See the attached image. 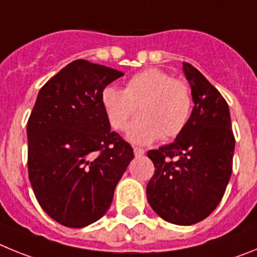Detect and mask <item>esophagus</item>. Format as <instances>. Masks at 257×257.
I'll return each mask as SVG.
<instances>
[{"mask_svg":"<svg viewBox=\"0 0 257 257\" xmlns=\"http://www.w3.org/2000/svg\"><path fill=\"white\" fill-rule=\"evenodd\" d=\"M144 153H145L144 149L138 148V147H135V148H134V154H135V157H140V156H143Z\"/></svg>","mask_w":257,"mask_h":257,"instance_id":"1","label":"esophagus"}]
</instances>
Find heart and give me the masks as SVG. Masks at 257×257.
Here are the masks:
<instances>
[{"label": "heart", "mask_w": 257, "mask_h": 257, "mask_svg": "<svg viewBox=\"0 0 257 257\" xmlns=\"http://www.w3.org/2000/svg\"><path fill=\"white\" fill-rule=\"evenodd\" d=\"M100 101L108 122L117 131L126 128L139 106L142 115L127 128V139L139 145L151 144L161 136L176 138L185 130L193 112L189 85L160 68H147L134 74L124 90L106 86Z\"/></svg>", "instance_id": "b5f03b06"}]
</instances>
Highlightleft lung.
Returning <instances> with one entry per match:
<instances>
[{
  "instance_id": "left-lung-1",
  "label": "left lung",
  "mask_w": 257,
  "mask_h": 257,
  "mask_svg": "<svg viewBox=\"0 0 257 257\" xmlns=\"http://www.w3.org/2000/svg\"><path fill=\"white\" fill-rule=\"evenodd\" d=\"M193 95L185 130L171 144L148 152L156 171L147 197L158 216L176 225L205 220L221 201L234 154L229 106L206 77L183 63Z\"/></svg>"
}]
</instances>
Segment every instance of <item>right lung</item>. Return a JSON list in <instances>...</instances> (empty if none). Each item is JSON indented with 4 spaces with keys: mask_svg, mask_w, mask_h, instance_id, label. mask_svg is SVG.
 I'll return each mask as SVG.
<instances>
[{
    "mask_svg": "<svg viewBox=\"0 0 257 257\" xmlns=\"http://www.w3.org/2000/svg\"><path fill=\"white\" fill-rule=\"evenodd\" d=\"M123 76L87 60L72 61L37 95L27 124L28 174L38 203L68 228L103 217L134 151L110 131L100 95Z\"/></svg>",
    "mask_w": 257,
    "mask_h": 257,
    "instance_id": "1",
    "label": "right lung"
}]
</instances>
